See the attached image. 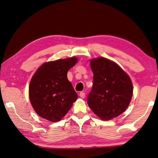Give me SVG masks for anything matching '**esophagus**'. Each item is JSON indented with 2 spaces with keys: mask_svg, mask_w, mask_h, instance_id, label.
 <instances>
[{
  "mask_svg": "<svg viewBox=\"0 0 158 158\" xmlns=\"http://www.w3.org/2000/svg\"><path fill=\"white\" fill-rule=\"evenodd\" d=\"M79 96L81 98H85V93H84V92H81L79 94Z\"/></svg>",
  "mask_w": 158,
  "mask_h": 158,
  "instance_id": "obj_1",
  "label": "esophagus"
}]
</instances>
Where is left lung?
<instances>
[{
	"mask_svg": "<svg viewBox=\"0 0 158 158\" xmlns=\"http://www.w3.org/2000/svg\"><path fill=\"white\" fill-rule=\"evenodd\" d=\"M94 84L87 98L90 108L98 117L110 120L118 117L128 107L133 85L118 64L105 57L91 60Z\"/></svg>",
	"mask_w": 158,
	"mask_h": 158,
	"instance_id": "left-lung-1",
	"label": "left lung"
}]
</instances>
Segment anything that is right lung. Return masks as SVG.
Masks as SVG:
<instances>
[{"mask_svg":"<svg viewBox=\"0 0 158 158\" xmlns=\"http://www.w3.org/2000/svg\"><path fill=\"white\" fill-rule=\"evenodd\" d=\"M75 57L48 62L35 72L29 87V99L34 110L48 121L60 120L78 98L67 74L75 65Z\"/></svg>","mask_w":158,"mask_h":158,"instance_id":"obj_1","label":"right lung"}]
</instances>
